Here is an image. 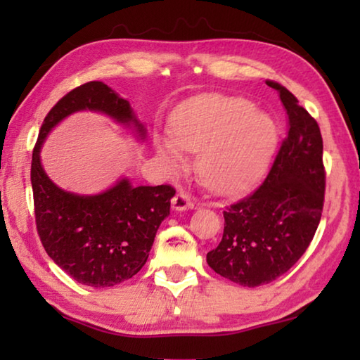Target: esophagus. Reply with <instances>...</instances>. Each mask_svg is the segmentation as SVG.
<instances>
[{
    "mask_svg": "<svg viewBox=\"0 0 360 360\" xmlns=\"http://www.w3.org/2000/svg\"><path fill=\"white\" fill-rule=\"evenodd\" d=\"M195 202L191 195L186 193V192H178L174 195L173 198V208L176 211H182V210H188V208H193Z\"/></svg>",
    "mask_w": 360,
    "mask_h": 360,
    "instance_id": "obj_1",
    "label": "esophagus"
}]
</instances>
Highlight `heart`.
I'll list each match as a JSON object with an SVG mask.
<instances>
[{"mask_svg":"<svg viewBox=\"0 0 360 360\" xmlns=\"http://www.w3.org/2000/svg\"><path fill=\"white\" fill-rule=\"evenodd\" d=\"M276 144V124L238 96L206 95L182 105L172 119V138L157 149L173 165L182 150L198 152L197 173L216 191H235L264 172Z\"/></svg>","mask_w":360,"mask_h":360,"instance_id":"obj_1","label":"heart"}]
</instances>
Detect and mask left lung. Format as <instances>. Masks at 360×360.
I'll return each instance as SVG.
<instances>
[{"mask_svg":"<svg viewBox=\"0 0 360 360\" xmlns=\"http://www.w3.org/2000/svg\"><path fill=\"white\" fill-rule=\"evenodd\" d=\"M288 111L283 139L265 181L224 211V235L206 262L217 275L246 288L283 276L307 251L324 208L326 168L318 122L275 81Z\"/></svg>","mask_w":360,"mask_h":360,"instance_id":"1","label":"left lung"}]
</instances>
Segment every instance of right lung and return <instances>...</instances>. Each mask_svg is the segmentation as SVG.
Returning <instances> with one entry per match:
<instances>
[{"mask_svg": "<svg viewBox=\"0 0 360 360\" xmlns=\"http://www.w3.org/2000/svg\"><path fill=\"white\" fill-rule=\"evenodd\" d=\"M98 111L120 124L144 127L130 103L100 81L79 85L57 101L42 122L32 158V187L36 230L46 252L77 283L111 288L141 270L157 229L169 214L174 187H133L122 179L112 188L92 197L65 192L47 178L39 150L53 127L76 111Z\"/></svg>", "mask_w": 360, "mask_h": 360, "instance_id": "right-lung-1", "label": "right lung"}]
</instances>
